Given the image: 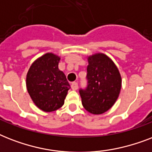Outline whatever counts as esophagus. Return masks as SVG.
<instances>
[{"label":"esophagus","instance_id":"esophagus-1","mask_svg":"<svg viewBox=\"0 0 152 152\" xmlns=\"http://www.w3.org/2000/svg\"><path fill=\"white\" fill-rule=\"evenodd\" d=\"M71 88H72V89L74 91L77 90V89H78V83H76V82H73V83H72Z\"/></svg>","mask_w":152,"mask_h":152}]
</instances>
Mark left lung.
<instances>
[{"label":"left lung","instance_id":"left-lung-1","mask_svg":"<svg viewBox=\"0 0 152 152\" xmlns=\"http://www.w3.org/2000/svg\"><path fill=\"white\" fill-rule=\"evenodd\" d=\"M88 85L80 89L86 110L101 114L110 110L118 99L121 88V77L113 61L103 53L88 57Z\"/></svg>","mask_w":152,"mask_h":152}]
</instances>
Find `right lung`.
I'll list each match as a JSON object with an SVG mask.
<instances>
[{"label":"right lung","mask_w":152,"mask_h":152,"mask_svg":"<svg viewBox=\"0 0 152 152\" xmlns=\"http://www.w3.org/2000/svg\"><path fill=\"white\" fill-rule=\"evenodd\" d=\"M60 59L47 53L34 61L27 72V91L37 107L45 112L61 108L70 89L66 76L58 69Z\"/></svg>","instance_id":"1"}]
</instances>
